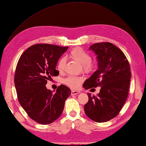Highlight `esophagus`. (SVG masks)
I'll list each match as a JSON object with an SVG mask.
<instances>
[{
  "instance_id": "obj_1",
  "label": "esophagus",
  "mask_w": 146,
  "mask_h": 146,
  "mask_svg": "<svg viewBox=\"0 0 146 146\" xmlns=\"http://www.w3.org/2000/svg\"><path fill=\"white\" fill-rule=\"evenodd\" d=\"M79 93H80L79 90H72V91H71V94H72V95H76V94H79Z\"/></svg>"
}]
</instances>
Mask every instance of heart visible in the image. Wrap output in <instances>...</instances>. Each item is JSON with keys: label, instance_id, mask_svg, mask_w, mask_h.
<instances>
[{"label": "heart", "instance_id": "obj_1", "mask_svg": "<svg viewBox=\"0 0 146 146\" xmlns=\"http://www.w3.org/2000/svg\"><path fill=\"white\" fill-rule=\"evenodd\" d=\"M70 58L82 65L83 70L86 72L92 71L94 67V63L90 60L89 54L80 47H76L71 50L69 54ZM66 64V59L61 58L57 64V69L62 71ZM64 83L72 89H77L81 83V79L76 76H69L64 80Z\"/></svg>", "mask_w": 146, "mask_h": 146}]
</instances>
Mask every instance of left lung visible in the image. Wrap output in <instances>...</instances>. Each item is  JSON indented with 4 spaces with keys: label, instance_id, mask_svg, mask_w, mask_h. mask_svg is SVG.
<instances>
[{
    "label": "left lung",
    "instance_id": "8db88e82",
    "mask_svg": "<svg viewBox=\"0 0 146 146\" xmlns=\"http://www.w3.org/2000/svg\"><path fill=\"white\" fill-rule=\"evenodd\" d=\"M96 56L98 70L83 84L85 89L100 87L96 96L87 93L84 106L86 115L97 122L109 121L117 116L127 98L131 72L123 52L110 42L94 44L89 47Z\"/></svg>",
    "mask_w": 146,
    "mask_h": 146
}]
</instances>
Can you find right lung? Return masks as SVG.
<instances>
[{
  "label": "right lung",
  "instance_id": "add662e5",
  "mask_svg": "<svg viewBox=\"0 0 146 146\" xmlns=\"http://www.w3.org/2000/svg\"><path fill=\"white\" fill-rule=\"evenodd\" d=\"M68 47L35 44L22 54L16 67L14 84L19 102L32 120L49 124L62 114L65 101L71 94L69 87L60 85L53 93L47 89L48 80L59 75L58 60Z\"/></svg>",
  "mask_w": 146,
  "mask_h": 146
}]
</instances>
